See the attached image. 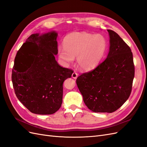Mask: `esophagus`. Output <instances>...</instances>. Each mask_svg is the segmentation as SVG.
I'll list each match as a JSON object with an SVG mask.
<instances>
[{
	"mask_svg": "<svg viewBox=\"0 0 147 147\" xmlns=\"http://www.w3.org/2000/svg\"><path fill=\"white\" fill-rule=\"evenodd\" d=\"M72 77L74 79H76L78 77V74L76 72H74L73 74H72Z\"/></svg>",
	"mask_w": 147,
	"mask_h": 147,
	"instance_id": "obj_1",
	"label": "esophagus"
}]
</instances>
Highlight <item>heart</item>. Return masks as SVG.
Segmentation results:
<instances>
[{
	"label": "heart",
	"instance_id": "1",
	"mask_svg": "<svg viewBox=\"0 0 147 147\" xmlns=\"http://www.w3.org/2000/svg\"><path fill=\"white\" fill-rule=\"evenodd\" d=\"M63 46L58 50L60 58L70 63L77 57L79 67L87 71L96 67L103 58L107 42L101 34L74 32L65 37Z\"/></svg>",
	"mask_w": 147,
	"mask_h": 147
}]
</instances>
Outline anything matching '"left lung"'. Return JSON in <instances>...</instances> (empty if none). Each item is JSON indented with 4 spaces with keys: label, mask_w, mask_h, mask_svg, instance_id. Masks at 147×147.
<instances>
[{
    "label": "left lung",
    "mask_w": 147,
    "mask_h": 147,
    "mask_svg": "<svg viewBox=\"0 0 147 147\" xmlns=\"http://www.w3.org/2000/svg\"><path fill=\"white\" fill-rule=\"evenodd\" d=\"M107 57L90 72L77 77V86L88 108L96 113H112L130 96L135 74L130 47L119 35L108 29Z\"/></svg>",
    "instance_id": "obj_1"
}]
</instances>
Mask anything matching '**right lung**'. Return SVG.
I'll return each mask as SVG.
<instances>
[{
	"instance_id": "add662e5",
	"label": "right lung",
	"mask_w": 147,
	"mask_h": 147,
	"mask_svg": "<svg viewBox=\"0 0 147 147\" xmlns=\"http://www.w3.org/2000/svg\"><path fill=\"white\" fill-rule=\"evenodd\" d=\"M57 33L34 34L18 51L11 80L18 100L30 112L55 113L63 102V82L73 70L63 67L55 59L58 53Z\"/></svg>"
}]
</instances>
